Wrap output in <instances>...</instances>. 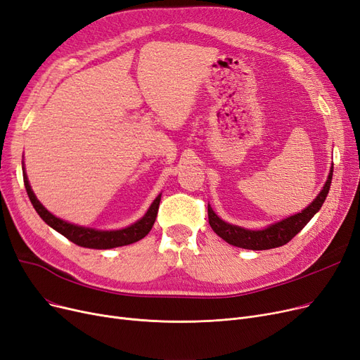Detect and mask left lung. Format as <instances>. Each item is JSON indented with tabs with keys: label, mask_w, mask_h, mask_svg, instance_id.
Instances as JSON below:
<instances>
[{
	"label": "left lung",
	"mask_w": 360,
	"mask_h": 360,
	"mask_svg": "<svg viewBox=\"0 0 360 360\" xmlns=\"http://www.w3.org/2000/svg\"><path fill=\"white\" fill-rule=\"evenodd\" d=\"M332 170H334V165L330 166L329 176L323 185L322 191L319 193L314 200L304 210H301L300 214H295L292 217H288L286 219L271 224L264 230H246L242 227H237V225L222 221L215 214L214 209L210 207V205H207V217H209L210 227L221 238H224L225 242L237 248L252 249V250H265V249L283 246L290 240V238H294L317 214L319 209L322 207L330 188Z\"/></svg>",
	"instance_id": "left-lung-1"
}]
</instances>
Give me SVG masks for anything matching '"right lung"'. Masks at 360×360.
Wrapping results in <instances>:
<instances>
[{"instance_id": "right-lung-1", "label": "right lung", "mask_w": 360, "mask_h": 360, "mask_svg": "<svg viewBox=\"0 0 360 360\" xmlns=\"http://www.w3.org/2000/svg\"><path fill=\"white\" fill-rule=\"evenodd\" d=\"M23 182H25V188L26 193H28L30 200L37 210V214L41 217V219L50 225L53 230H56L62 236H65L68 240L72 243L82 246V248H89V249H112L118 246H126L130 243H135L141 238H143L146 234H148L153 229V225L157 218V212H158V205H160V198H162V194H158L155 197V200L150 206V209L146 210V214L136 221L135 224L129 225L126 229L122 230H111V231H103V230H95V229H87V227H79V225L70 224L53 214L38 202V198L35 197L28 176H26L25 169H23Z\"/></svg>"}]
</instances>
